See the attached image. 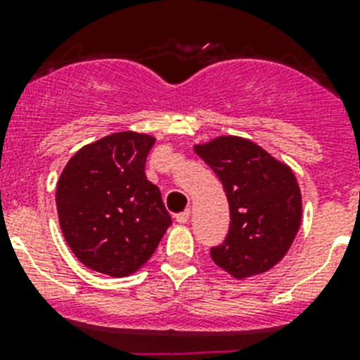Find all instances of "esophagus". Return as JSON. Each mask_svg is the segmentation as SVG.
<instances>
[{
    "label": "esophagus",
    "instance_id": "obj_1",
    "mask_svg": "<svg viewBox=\"0 0 360 360\" xmlns=\"http://www.w3.org/2000/svg\"><path fill=\"white\" fill-rule=\"evenodd\" d=\"M189 216H191V211L187 209V211L176 214V221H178V224H187V221H189Z\"/></svg>",
    "mask_w": 360,
    "mask_h": 360
}]
</instances>
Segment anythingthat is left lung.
I'll return each mask as SVG.
<instances>
[{
  "label": "left lung",
  "mask_w": 360,
  "mask_h": 360,
  "mask_svg": "<svg viewBox=\"0 0 360 360\" xmlns=\"http://www.w3.org/2000/svg\"><path fill=\"white\" fill-rule=\"evenodd\" d=\"M195 153L219 178L231 209L229 234L211 249L212 262L236 279L278 265L294 243L303 214L290 167L241 136H216L196 144Z\"/></svg>",
  "instance_id": "8db88e82"
}]
</instances>
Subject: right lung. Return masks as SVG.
Returning a JSON list of instances; mask_svg holds the SVG:
<instances>
[{
	"label": "right lung",
	"instance_id": "right-lung-1",
	"mask_svg": "<svg viewBox=\"0 0 360 360\" xmlns=\"http://www.w3.org/2000/svg\"><path fill=\"white\" fill-rule=\"evenodd\" d=\"M155 136L119 131L68 160L56 191L63 236L88 269L126 278L141 269L171 225L160 189L146 176Z\"/></svg>",
	"mask_w": 360,
	"mask_h": 360
}]
</instances>
